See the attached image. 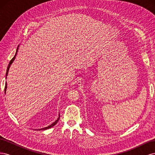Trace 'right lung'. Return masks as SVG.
Returning a JSON list of instances; mask_svg holds the SVG:
<instances>
[{"label":"right lung","mask_w":155,"mask_h":155,"mask_svg":"<svg viewBox=\"0 0 155 155\" xmlns=\"http://www.w3.org/2000/svg\"><path fill=\"white\" fill-rule=\"evenodd\" d=\"M17 51H18V48L17 49V52H16L15 56H14V57L12 58V59L10 61V63H9V64H8V68H7V71H6V76H7V75H8V71H9V68H10V65L12 64V63H13V61H14V59H15V56H16V55H17ZM6 88H7V84L6 83V85H5V90H4V91H5V92H6ZM59 118H60V115L59 116L58 119L57 120H56V121H55V122H54L53 124H51L50 125H49L48 127H45V128H43V129H39V130H46V129H50V128H51V127H52L53 126H54L56 124H57V123L58 122V121H59Z\"/></svg>","instance_id":"1"}]
</instances>
